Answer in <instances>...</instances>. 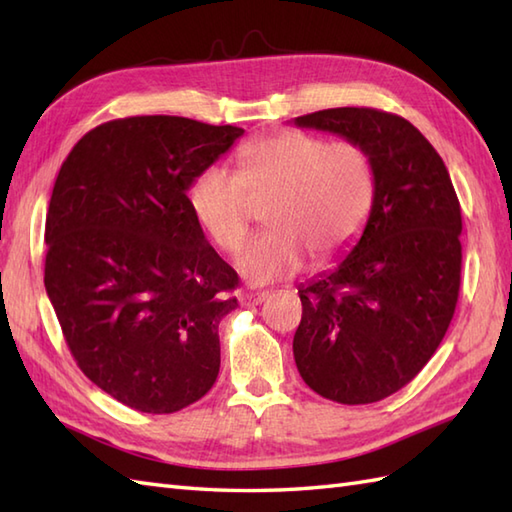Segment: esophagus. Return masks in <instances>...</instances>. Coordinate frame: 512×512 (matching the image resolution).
<instances>
[{"instance_id":"esophagus-1","label":"esophagus","mask_w":512,"mask_h":512,"mask_svg":"<svg viewBox=\"0 0 512 512\" xmlns=\"http://www.w3.org/2000/svg\"><path fill=\"white\" fill-rule=\"evenodd\" d=\"M270 297V292H244L242 297H239V301H242L244 308H250V306H259V303H264L266 299Z\"/></svg>"}]
</instances>
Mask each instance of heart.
<instances>
[{"label":"heart","mask_w":512,"mask_h":512,"mask_svg":"<svg viewBox=\"0 0 512 512\" xmlns=\"http://www.w3.org/2000/svg\"><path fill=\"white\" fill-rule=\"evenodd\" d=\"M250 199L271 200V228L239 249L235 266L264 286L299 273L308 255L314 264L334 262L361 237L376 202L374 160L354 140L284 129L239 147L235 173L209 165L189 187L195 222L224 253L243 241Z\"/></svg>","instance_id":"heart-1"}]
</instances>
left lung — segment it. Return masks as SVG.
Segmentation results:
<instances>
[{
  "mask_svg": "<svg viewBox=\"0 0 512 512\" xmlns=\"http://www.w3.org/2000/svg\"><path fill=\"white\" fill-rule=\"evenodd\" d=\"M363 145L376 202L350 255L299 288L292 341L301 378L341 405L378 402L418 376L453 319L462 213L438 151L402 116L334 107L295 118Z\"/></svg>",
  "mask_w": 512,
  "mask_h": 512,
  "instance_id": "obj_1",
  "label": "left lung"
}]
</instances>
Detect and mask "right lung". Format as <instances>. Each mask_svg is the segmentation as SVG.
I'll return each mask as SVG.
<instances>
[{"mask_svg":"<svg viewBox=\"0 0 512 512\" xmlns=\"http://www.w3.org/2000/svg\"><path fill=\"white\" fill-rule=\"evenodd\" d=\"M244 134L182 116H129L85 134L46 215V292L76 365L143 413L200 400L220 372L217 328L237 273L189 206L198 171Z\"/></svg>","mask_w":512,"mask_h":512,"instance_id":"1","label":"right lung"}]
</instances>
